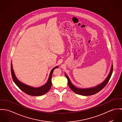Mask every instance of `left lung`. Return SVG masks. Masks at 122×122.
Wrapping results in <instances>:
<instances>
[{
    "instance_id": "8db88e82",
    "label": "left lung",
    "mask_w": 122,
    "mask_h": 122,
    "mask_svg": "<svg viewBox=\"0 0 122 122\" xmlns=\"http://www.w3.org/2000/svg\"><path fill=\"white\" fill-rule=\"evenodd\" d=\"M113 72V65L111 66V69L110 71V72L108 74V76L106 78V79L104 80V81H103L102 83L100 84L95 86V87H91V88H78L75 86H74L70 81V80L69 78L68 77L67 75L65 73L66 77L67 79L68 84L69 85V86L71 89V90L73 91L74 93L78 94V95H84V96H88V95H94L99 91H100L101 90H102L108 84V81L111 76V75L112 74Z\"/></svg>"
}]
</instances>
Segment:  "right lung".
I'll use <instances>...</instances> for the list:
<instances>
[{
    "label": "right lung",
    "instance_id": "right-lung-1",
    "mask_svg": "<svg viewBox=\"0 0 122 122\" xmlns=\"http://www.w3.org/2000/svg\"><path fill=\"white\" fill-rule=\"evenodd\" d=\"M11 67L12 76L15 84L23 92H24L27 95H30L32 96H41L42 95H44L49 91L52 85L51 78L53 72L56 68L58 67V66H56L51 70L50 74L48 81L45 84L39 87H35L31 86H29L20 81L15 76L14 69L13 68V65L12 62Z\"/></svg>",
    "mask_w": 122,
    "mask_h": 122
}]
</instances>
